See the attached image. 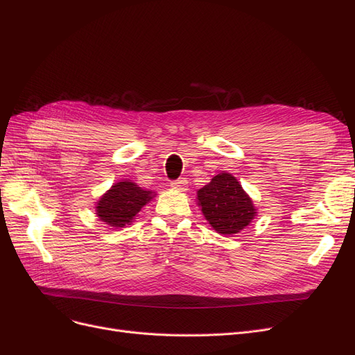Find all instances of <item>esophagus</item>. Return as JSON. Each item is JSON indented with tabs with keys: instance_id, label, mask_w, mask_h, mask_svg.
Returning a JSON list of instances; mask_svg holds the SVG:
<instances>
[{
	"instance_id": "obj_1",
	"label": "esophagus",
	"mask_w": 355,
	"mask_h": 355,
	"mask_svg": "<svg viewBox=\"0 0 355 355\" xmlns=\"http://www.w3.org/2000/svg\"><path fill=\"white\" fill-rule=\"evenodd\" d=\"M170 187L173 188V189H178V191L184 192V191H187V188H188V180H187L185 178L178 179V180H175V182H171Z\"/></svg>"
}]
</instances>
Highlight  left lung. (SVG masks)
Returning <instances> with one entry per match:
<instances>
[{"mask_svg":"<svg viewBox=\"0 0 355 355\" xmlns=\"http://www.w3.org/2000/svg\"><path fill=\"white\" fill-rule=\"evenodd\" d=\"M197 204L210 227L222 235L239 234L257 216L253 200L227 171L197 191Z\"/></svg>","mask_w":355,"mask_h":355,"instance_id":"obj_1","label":"left lung"}]
</instances>
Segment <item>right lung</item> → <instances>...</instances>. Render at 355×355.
<instances>
[{"label":"right lung","instance_id":"add662e5","mask_svg":"<svg viewBox=\"0 0 355 355\" xmlns=\"http://www.w3.org/2000/svg\"><path fill=\"white\" fill-rule=\"evenodd\" d=\"M155 196V191L144 189L135 182L123 179L96 201V214L110 227L124 228L132 225L137 213Z\"/></svg>","mask_w":355,"mask_h":355}]
</instances>
